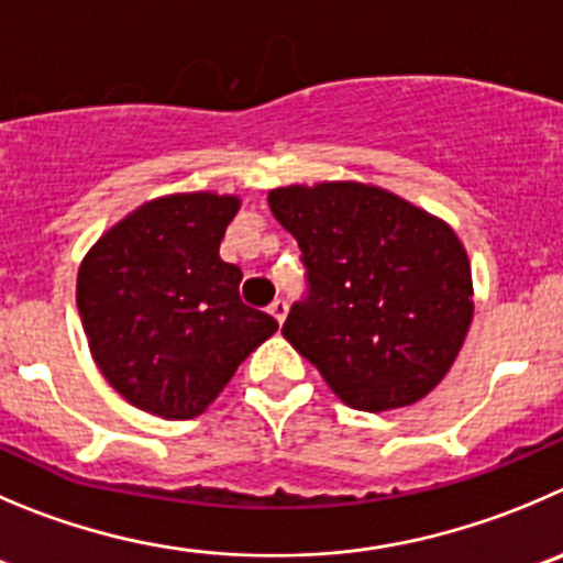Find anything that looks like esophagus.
I'll return each mask as SVG.
<instances>
[{"instance_id":"esophagus-1","label":"esophagus","mask_w":563,"mask_h":563,"mask_svg":"<svg viewBox=\"0 0 563 563\" xmlns=\"http://www.w3.org/2000/svg\"><path fill=\"white\" fill-rule=\"evenodd\" d=\"M287 309H290V307H287V301H282V298H276V301L271 303V309H267V312H271L273 318L278 320V323H285V318H287Z\"/></svg>"}]
</instances>
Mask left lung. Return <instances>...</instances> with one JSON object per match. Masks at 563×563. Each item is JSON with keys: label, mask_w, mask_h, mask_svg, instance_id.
<instances>
[{"label": "left lung", "mask_w": 563, "mask_h": 563, "mask_svg": "<svg viewBox=\"0 0 563 563\" xmlns=\"http://www.w3.org/2000/svg\"><path fill=\"white\" fill-rule=\"evenodd\" d=\"M267 205L307 267V296L282 325L287 342L353 409L426 398L473 320V273L456 232L358 181L276 187Z\"/></svg>", "instance_id": "1"}]
</instances>
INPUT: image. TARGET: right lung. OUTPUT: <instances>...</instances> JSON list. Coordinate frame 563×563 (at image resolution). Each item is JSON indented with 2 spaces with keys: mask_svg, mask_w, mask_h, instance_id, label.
<instances>
[{
  "mask_svg": "<svg viewBox=\"0 0 563 563\" xmlns=\"http://www.w3.org/2000/svg\"><path fill=\"white\" fill-rule=\"evenodd\" d=\"M238 210V196L218 192L154 198L101 234L79 265L77 307L96 365L148 415H201L278 329L245 307L243 271L218 254Z\"/></svg>",
  "mask_w": 563,
  "mask_h": 563,
  "instance_id": "right-lung-1",
  "label": "right lung"
}]
</instances>
